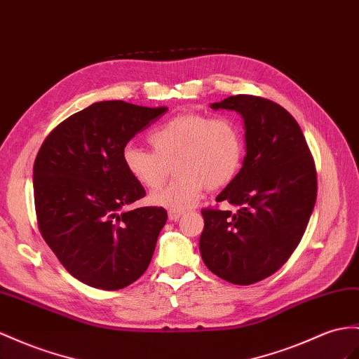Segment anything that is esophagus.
<instances>
[{
  "mask_svg": "<svg viewBox=\"0 0 359 359\" xmlns=\"http://www.w3.org/2000/svg\"><path fill=\"white\" fill-rule=\"evenodd\" d=\"M185 214H187L185 209H171V210H168V218L171 219V222H177V219Z\"/></svg>",
  "mask_w": 359,
  "mask_h": 359,
  "instance_id": "obj_1",
  "label": "esophagus"
}]
</instances>
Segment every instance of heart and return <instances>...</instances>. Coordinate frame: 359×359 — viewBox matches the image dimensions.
<instances>
[{
	"label": "heart",
	"mask_w": 359,
	"mask_h": 359,
	"mask_svg": "<svg viewBox=\"0 0 359 359\" xmlns=\"http://www.w3.org/2000/svg\"><path fill=\"white\" fill-rule=\"evenodd\" d=\"M153 151L128 144L123 150L127 172L140 185L161 187L174 162L177 174L170 185L150 194L156 206L187 209L200 198L205 187L229 185L241 167L244 140L240 127L227 118L180 114L149 136Z\"/></svg>",
	"instance_id": "1"
}]
</instances>
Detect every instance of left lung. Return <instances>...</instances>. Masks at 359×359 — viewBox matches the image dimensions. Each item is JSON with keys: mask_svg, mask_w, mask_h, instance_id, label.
I'll return each instance as SVG.
<instances>
[{"mask_svg": "<svg viewBox=\"0 0 359 359\" xmlns=\"http://www.w3.org/2000/svg\"><path fill=\"white\" fill-rule=\"evenodd\" d=\"M210 107L243 116L245 156L217 196L235 212L201 209V259L218 278L250 285L278 271L299 245L317 198L316 165L297 121L274 101L232 95Z\"/></svg>", "mask_w": 359, "mask_h": 359, "instance_id": "left-lung-1", "label": "left lung"}]
</instances>
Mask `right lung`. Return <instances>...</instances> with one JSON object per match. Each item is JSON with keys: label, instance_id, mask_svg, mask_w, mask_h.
Masks as SVG:
<instances>
[{"label": "right lung", "instance_id": "right-lung-1", "mask_svg": "<svg viewBox=\"0 0 359 359\" xmlns=\"http://www.w3.org/2000/svg\"><path fill=\"white\" fill-rule=\"evenodd\" d=\"M168 107L98 101L60 123L33 167L36 215L45 243L71 276L114 291L149 267L167 210L126 208L145 196L123 163L132 137Z\"/></svg>", "mask_w": 359, "mask_h": 359}]
</instances>
